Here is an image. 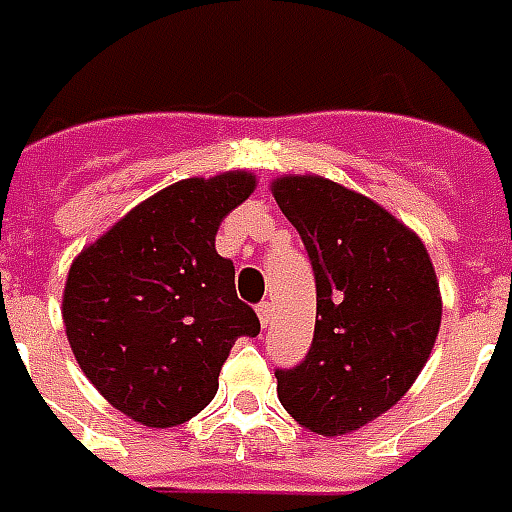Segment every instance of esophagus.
Returning a JSON list of instances; mask_svg holds the SVG:
<instances>
[{"mask_svg": "<svg viewBox=\"0 0 512 512\" xmlns=\"http://www.w3.org/2000/svg\"><path fill=\"white\" fill-rule=\"evenodd\" d=\"M256 314H259L262 328H267V325H270V320H273V306H270V303H259V306H256Z\"/></svg>", "mask_w": 512, "mask_h": 512, "instance_id": "obj_1", "label": "esophagus"}]
</instances>
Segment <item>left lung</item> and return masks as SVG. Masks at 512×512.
<instances>
[{"instance_id":"obj_1","label":"left lung","mask_w":512,"mask_h":512,"mask_svg":"<svg viewBox=\"0 0 512 512\" xmlns=\"http://www.w3.org/2000/svg\"><path fill=\"white\" fill-rule=\"evenodd\" d=\"M273 195L317 281L306 358L275 369L297 424L344 436L397 405L430 358L441 292L422 239L372 198L322 176H284Z\"/></svg>"}]
</instances>
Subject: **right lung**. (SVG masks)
I'll return each instance as SVG.
<instances>
[{
	"mask_svg": "<svg viewBox=\"0 0 512 512\" xmlns=\"http://www.w3.org/2000/svg\"><path fill=\"white\" fill-rule=\"evenodd\" d=\"M256 179L228 170L184 179L137 204L68 270L63 322L88 380L146 427H176L215 400L239 336L259 317L234 289L217 228Z\"/></svg>",
	"mask_w": 512,
	"mask_h": 512,
	"instance_id": "obj_1",
	"label": "right lung"
}]
</instances>
